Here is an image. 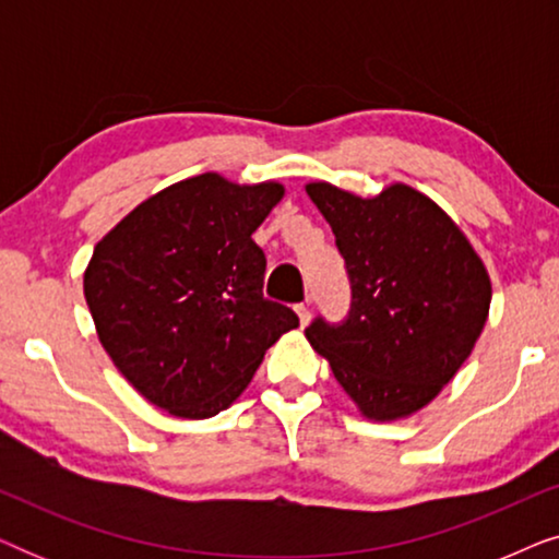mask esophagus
I'll return each instance as SVG.
<instances>
[{
	"instance_id": "obj_1",
	"label": "esophagus",
	"mask_w": 559,
	"mask_h": 559,
	"mask_svg": "<svg viewBox=\"0 0 559 559\" xmlns=\"http://www.w3.org/2000/svg\"><path fill=\"white\" fill-rule=\"evenodd\" d=\"M295 310H297V318H300V325H308L310 323V305L300 302Z\"/></svg>"
}]
</instances>
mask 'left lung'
Segmentation results:
<instances>
[{
  "mask_svg": "<svg viewBox=\"0 0 559 559\" xmlns=\"http://www.w3.org/2000/svg\"><path fill=\"white\" fill-rule=\"evenodd\" d=\"M350 282L348 316L305 335L369 419L423 409L471 356L491 305L486 266L430 198L389 186L358 198L310 182Z\"/></svg>",
  "mask_w": 559,
  "mask_h": 559,
  "instance_id": "left-lung-1",
  "label": "left lung"
}]
</instances>
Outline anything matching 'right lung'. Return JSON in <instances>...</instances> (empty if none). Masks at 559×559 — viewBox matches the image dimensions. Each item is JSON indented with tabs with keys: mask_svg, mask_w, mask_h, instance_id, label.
<instances>
[{
	"mask_svg": "<svg viewBox=\"0 0 559 559\" xmlns=\"http://www.w3.org/2000/svg\"><path fill=\"white\" fill-rule=\"evenodd\" d=\"M280 182L236 186L216 173L159 190L96 243L83 295L106 354L144 400L175 417L218 415L239 396L293 308L266 300L251 234Z\"/></svg>",
	"mask_w": 559,
	"mask_h": 559,
	"instance_id": "add662e5",
	"label": "right lung"
}]
</instances>
